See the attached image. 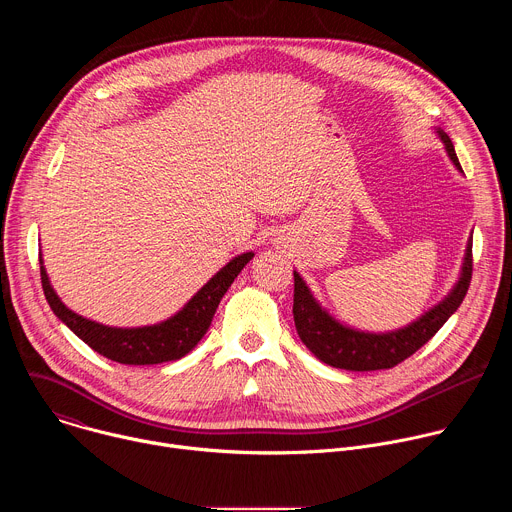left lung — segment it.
I'll use <instances>...</instances> for the list:
<instances>
[{"label":"left lung","instance_id":"left-lung-1","mask_svg":"<svg viewBox=\"0 0 512 512\" xmlns=\"http://www.w3.org/2000/svg\"><path fill=\"white\" fill-rule=\"evenodd\" d=\"M446 145V152L454 166L462 172L458 162L456 150L452 139L444 133L437 131ZM472 279V243H468L462 277L456 287L450 291V296L425 312L417 322L389 332V334H369L358 332L338 324L332 316H328L320 304L310 294L308 285L294 271V320L296 330L302 342L318 356L322 362L330 367L344 369V371H381L393 369L399 362L409 358L417 352L435 332L440 330L448 318L460 308L464 302L468 287Z\"/></svg>","mask_w":512,"mask_h":512}]
</instances>
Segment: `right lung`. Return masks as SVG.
<instances>
[{"label": "right lung", "instance_id": "1", "mask_svg": "<svg viewBox=\"0 0 512 512\" xmlns=\"http://www.w3.org/2000/svg\"><path fill=\"white\" fill-rule=\"evenodd\" d=\"M251 259L253 253L235 257L176 316L162 324L143 328H111L68 310L54 294L42 261L40 279L52 312L95 352L121 364H158L182 358L200 342L212 322L218 304L227 294V289Z\"/></svg>", "mask_w": 512, "mask_h": 512}]
</instances>
